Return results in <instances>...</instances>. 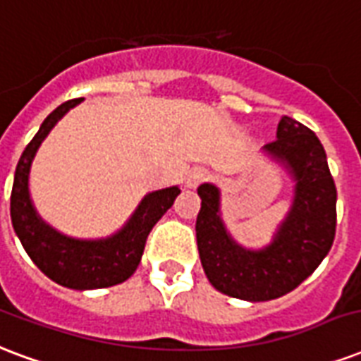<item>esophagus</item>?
<instances>
[{
	"label": "esophagus",
	"instance_id": "34e87169",
	"mask_svg": "<svg viewBox=\"0 0 361 361\" xmlns=\"http://www.w3.org/2000/svg\"><path fill=\"white\" fill-rule=\"evenodd\" d=\"M209 178V171L203 169V167H194V169L188 173V177H186V186L188 188H196L197 184H202L203 180H207Z\"/></svg>",
	"mask_w": 361,
	"mask_h": 361
}]
</instances>
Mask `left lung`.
I'll list each match as a JSON object with an SVG mask.
<instances>
[{"instance_id": "1", "label": "left lung", "mask_w": 361, "mask_h": 361, "mask_svg": "<svg viewBox=\"0 0 361 361\" xmlns=\"http://www.w3.org/2000/svg\"><path fill=\"white\" fill-rule=\"evenodd\" d=\"M276 137L264 150L289 167L297 184L293 207L267 249L240 247L219 216V190L197 188L196 240L205 276L221 293L253 302L300 286L329 253L337 228V188L318 137L289 116L280 119Z\"/></svg>"}]
</instances>
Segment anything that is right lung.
<instances>
[{"instance_id": "obj_1", "label": "right lung", "mask_w": 361, "mask_h": 361, "mask_svg": "<svg viewBox=\"0 0 361 361\" xmlns=\"http://www.w3.org/2000/svg\"><path fill=\"white\" fill-rule=\"evenodd\" d=\"M81 99L68 100L49 114L45 121L24 148L15 171L11 192V221L23 247L47 278L70 289H100L126 281L139 267L146 240L154 224L169 209L180 194L177 186L152 192L142 200L131 221L118 234L99 240L81 242L59 234L36 215L28 194V173L42 140L64 114L80 104Z\"/></svg>"}]
</instances>
